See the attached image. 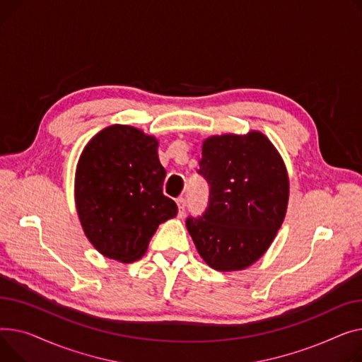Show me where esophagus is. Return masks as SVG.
I'll return each mask as SVG.
<instances>
[{"mask_svg": "<svg viewBox=\"0 0 362 362\" xmlns=\"http://www.w3.org/2000/svg\"><path fill=\"white\" fill-rule=\"evenodd\" d=\"M177 204H178V216L182 218V216H184V211H185V199L180 197V199L177 200Z\"/></svg>", "mask_w": 362, "mask_h": 362, "instance_id": "1", "label": "esophagus"}]
</instances>
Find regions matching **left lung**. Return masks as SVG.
<instances>
[{
	"label": "left lung",
	"mask_w": 362,
	"mask_h": 362,
	"mask_svg": "<svg viewBox=\"0 0 362 362\" xmlns=\"http://www.w3.org/2000/svg\"><path fill=\"white\" fill-rule=\"evenodd\" d=\"M199 174L209 204L187 229L215 270H243L270 247L286 215L289 178L272 141L260 132L211 136L203 141Z\"/></svg>",
	"instance_id": "1"
}]
</instances>
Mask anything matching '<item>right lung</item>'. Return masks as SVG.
<instances>
[{
	"instance_id": "obj_1",
	"label": "right lung",
	"mask_w": 362,
	"mask_h": 362,
	"mask_svg": "<svg viewBox=\"0 0 362 362\" xmlns=\"http://www.w3.org/2000/svg\"><path fill=\"white\" fill-rule=\"evenodd\" d=\"M158 146L153 136L114 124L83 148L76 209L84 235L105 257L121 263L141 259L158 226L177 216L175 202L162 193L166 171Z\"/></svg>"
}]
</instances>
